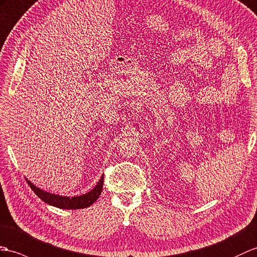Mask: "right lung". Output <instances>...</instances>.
Wrapping results in <instances>:
<instances>
[{
    "label": "right lung",
    "instance_id": "obj_1",
    "mask_svg": "<svg viewBox=\"0 0 257 257\" xmlns=\"http://www.w3.org/2000/svg\"><path fill=\"white\" fill-rule=\"evenodd\" d=\"M26 181L29 184V186L31 187V190H33L36 193V195L40 199H42L43 202L49 205H52L54 207L62 208V209H80V208L89 207L90 205H92L97 201L98 197L100 196V194L102 192V186H103V176H102L101 179L99 180L97 185L88 193L83 194V195H79V196L67 197V196H60V195H56V194L43 191L39 189V187L34 185L29 180L26 179Z\"/></svg>",
    "mask_w": 257,
    "mask_h": 257
}]
</instances>
